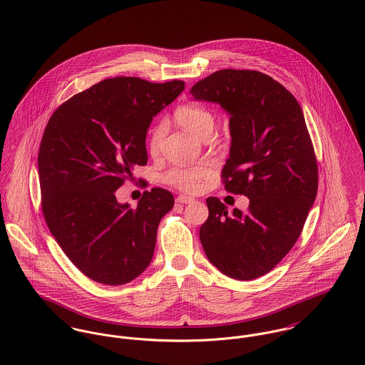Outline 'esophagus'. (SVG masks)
<instances>
[{"label": "esophagus", "instance_id": "obj_1", "mask_svg": "<svg viewBox=\"0 0 365 365\" xmlns=\"http://www.w3.org/2000/svg\"><path fill=\"white\" fill-rule=\"evenodd\" d=\"M175 201L180 202V204H191V202H194V198L187 197V195H178Z\"/></svg>", "mask_w": 365, "mask_h": 365}]
</instances>
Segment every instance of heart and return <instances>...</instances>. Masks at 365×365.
<instances>
[{"label": "heart", "mask_w": 365, "mask_h": 365, "mask_svg": "<svg viewBox=\"0 0 365 365\" xmlns=\"http://www.w3.org/2000/svg\"><path fill=\"white\" fill-rule=\"evenodd\" d=\"M175 119L182 128H185L187 130H190L191 133H194L201 139L209 138L215 126L213 112L204 105H181L175 109ZM164 130H165V125L163 122H158L150 130L148 146L152 155H156L160 150ZM210 170L212 168L208 164H200L194 167L175 165V167H171L164 174V181L180 191L197 192L202 187L204 181L208 178Z\"/></svg>", "instance_id": "obj_1"}]
</instances>
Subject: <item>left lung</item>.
Listing matches in <instances>:
<instances>
[{"instance_id":"obj_1","label":"left lung","mask_w":365,"mask_h":365,"mask_svg":"<svg viewBox=\"0 0 365 365\" xmlns=\"http://www.w3.org/2000/svg\"><path fill=\"white\" fill-rule=\"evenodd\" d=\"M195 100L217 103L230 115V156L225 190L250 200L227 212L209 197L200 239L208 260L235 279H255L282 260L302 233L317 192V161L297 98L256 70L225 68L192 86Z\"/></svg>"}]
</instances>
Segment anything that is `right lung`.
Instances as JSON below:
<instances>
[{"label": "right lung", "instance_id": "1", "mask_svg": "<svg viewBox=\"0 0 365 365\" xmlns=\"http://www.w3.org/2000/svg\"><path fill=\"white\" fill-rule=\"evenodd\" d=\"M184 87L181 80L106 78L60 105L46 125L38 156L45 220L64 255L100 284L130 282L153 259L173 194L152 188L130 208L115 191L148 163V128Z\"/></svg>", "mask_w": 365, "mask_h": 365}]
</instances>
